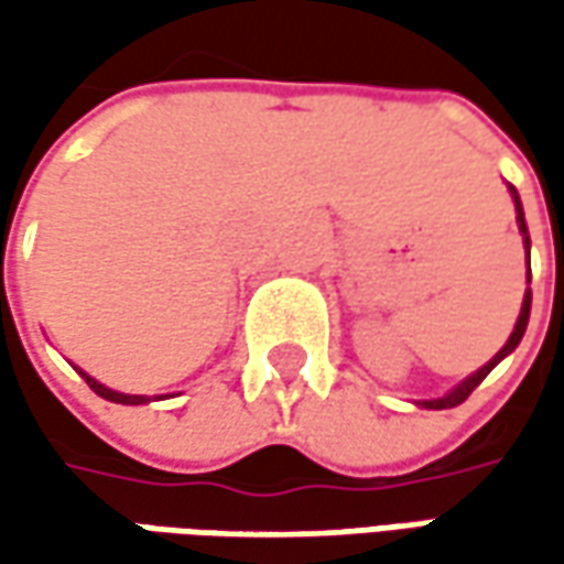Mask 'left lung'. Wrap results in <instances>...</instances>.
Wrapping results in <instances>:
<instances>
[{
  "instance_id": "obj_1",
  "label": "left lung",
  "mask_w": 564,
  "mask_h": 564,
  "mask_svg": "<svg viewBox=\"0 0 564 564\" xmlns=\"http://www.w3.org/2000/svg\"><path fill=\"white\" fill-rule=\"evenodd\" d=\"M509 194H511V200H514V219H518V231H521V238H524V250H528V285H531V235H528V223H524V206H521V197H518V191L509 185ZM528 319H531V289L524 292V301H521V314H518V323H514V329H511V336L509 341L492 355V358L480 367V370H474L470 377H465L455 389H448L445 395H440V399H421V401H414L417 408H426V411H443V408H455V404H462V401L484 382V379L489 377V370L499 364V360H506L521 345V338H524V329H528Z\"/></svg>"
}]
</instances>
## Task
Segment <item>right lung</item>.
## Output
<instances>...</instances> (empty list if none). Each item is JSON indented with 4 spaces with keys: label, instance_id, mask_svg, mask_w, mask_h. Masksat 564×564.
Returning <instances> with one entry per match:
<instances>
[{
    "label": "right lung",
    "instance_id": "add662e5",
    "mask_svg": "<svg viewBox=\"0 0 564 564\" xmlns=\"http://www.w3.org/2000/svg\"><path fill=\"white\" fill-rule=\"evenodd\" d=\"M77 373L84 377V382L97 392L99 399H106V401H116V404H147L150 401V395H128V392H116V389H109V386H102L99 379H94L90 373H84L80 367H75ZM153 399H169V395H153Z\"/></svg>",
    "mask_w": 564,
    "mask_h": 564
}]
</instances>
